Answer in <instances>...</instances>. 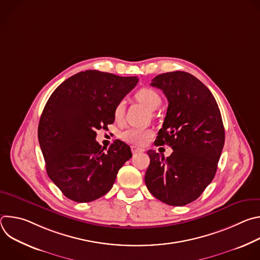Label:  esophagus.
Here are the masks:
<instances>
[{
    "instance_id": "1",
    "label": "esophagus",
    "mask_w": 260,
    "mask_h": 260,
    "mask_svg": "<svg viewBox=\"0 0 260 260\" xmlns=\"http://www.w3.org/2000/svg\"><path fill=\"white\" fill-rule=\"evenodd\" d=\"M131 148H132V152H133L134 154L139 153V152H144V151H145V150L143 149V148H139V147H136V146H132Z\"/></svg>"
}]
</instances>
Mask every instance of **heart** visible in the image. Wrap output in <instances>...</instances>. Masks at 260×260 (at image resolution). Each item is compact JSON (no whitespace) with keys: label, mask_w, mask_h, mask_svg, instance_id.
I'll return each mask as SVG.
<instances>
[{"label":"heart","mask_w":260,"mask_h":260,"mask_svg":"<svg viewBox=\"0 0 260 260\" xmlns=\"http://www.w3.org/2000/svg\"><path fill=\"white\" fill-rule=\"evenodd\" d=\"M135 99L145 105L148 109L153 111L161 103L158 92L150 87H143L135 93ZM124 102H119L114 108V118L120 121L124 115ZM152 135V132L145 128L129 127L121 133V139L127 143L135 145H144Z\"/></svg>","instance_id":"1"}]
</instances>
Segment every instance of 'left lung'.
Wrapping results in <instances>:
<instances>
[{"mask_svg":"<svg viewBox=\"0 0 260 260\" xmlns=\"http://www.w3.org/2000/svg\"><path fill=\"white\" fill-rule=\"evenodd\" d=\"M151 85L169 101L155 142L172 147L173 153L165 158L148 150L145 183L162 203L185 206L204 192L216 174L225 139L221 113L209 88L189 73H164Z\"/></svg>","mask_w":260,"mask_h":260,"instance_id":"obj_1","label":"left lung"}]
</instances>
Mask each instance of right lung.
<instances>
[{
    "label": "right lung",
    "mask_w": 260,
    "mask_h": 260,
    "mask_svg": "<svg viewBox=\"0 0 260 260\" xmlns=\"http://www.w3.org/2000/svg\"><path fill=\"white\" fill-rule=\"evenodd\" d=\"M135 77L87 70L64 80L42 112L38 139L51 181L68 199L89 203L105 196L131 148L115 140L109 149L95 141L96 131L112 124L114 108L137 85Z\"/></svg>",
    "instance_id": "1"
}]
</instances>
